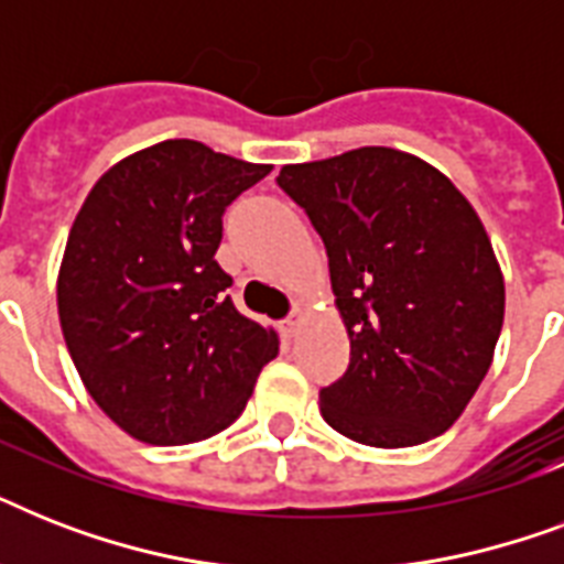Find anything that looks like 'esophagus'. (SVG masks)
<instances>
[{
  "label": "esophagus",
  "mask_w": 564,
  "mask_h": 564,
  "mask_svg": "<svg viewBox=\"0 0 564 564\" xmlns=\"http://www.w3.org/2000/svg\"><path fill=\"white\" fill-rule=\"evenodd\" d=\"M301 325H304V307H295L290 313V318H283V322H281V330L286 336H295V334H299Z\"/></svg>",
  "instance_id": "esophagus-1"
}]
</instances>
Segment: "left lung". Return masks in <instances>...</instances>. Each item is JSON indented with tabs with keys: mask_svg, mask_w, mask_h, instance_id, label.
Segmentation results:
<instances>
[{
	"mask_svg": "<svg viewBox=\"0 0 564 564\" xmlns=\"http://www.w3.org/2000/svg\"><path fill=\"white\" fill-rule=\"evenodd\" d=\"M325 239L351 343L322 389V419L371 447L445 433L489 371L507 286L480 216L454 181L410 152L362 145L278 175Z\"/></svg>",
	"mask_w": 564,
	"mask_h": 564,
	"instance_id": "obj_1",
	"label": "left lung"
}]
</instances>
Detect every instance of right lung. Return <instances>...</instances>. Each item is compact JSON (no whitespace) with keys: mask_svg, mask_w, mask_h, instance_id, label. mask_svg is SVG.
I'll return each mask as SVG.
<instances>
[{"mask_svg":"<svg viewBox=\"0 0 564 564\" xmlns=\"http://www.w3.org/2000/svg\"><path fill=\"white\" fill-rule=\"evenodd\" d=\"M272 172L195 140L128 154L84 198L57 272V318L99 410L145 445L230 427L278 357L216 263L221 213Z\"/></svg>","mask_w":564,"mask_h":564,"instance_id":"add662e5","label":"right lung"}]
</instances>
